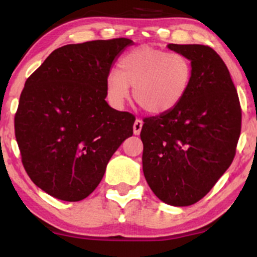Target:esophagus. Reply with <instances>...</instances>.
<instances>
[{
	"mask_svg": "<svg viewBox=\"0 0 257 257\" xmlns=\"http://www.w3.org/2000/svg\"><path fill=\"white\" fill-rule=\"evenodd\" d=\"M143 120L141 119H137L134 122V125H133V129H134V134L135 135H139L140 134V132H141V128H143Z\"/></svg>",
	"mask_w": 257,
	"mask_h": 257,
	"instance_id": "esophagus-1",
	"label": "esophagus"
}]
</instances>
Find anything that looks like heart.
<instances>
[{"instance_id":"obj_1","label":"heart","mask_w":257,"mask_h":257,"mask_svg":"<svg viewBox=\"0 0 257 257\" xmlns=\"http://www.w3.org/2000/svg\"><path fill=\"white\" fill-rule=\"evenodd\" d=\"M118 72L106 78L110 101L120 107L133 96L141 108L152 114L167 113L175 108L190 88L192 64L180 53L143 46L125 53L118 60Z\"/></svg>"}]
</instances>
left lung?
Returning <instances> with one entry per match:
<instances>
[{
  "label": "left lung",
  "instance_id": "1",
  "mask_svg": "<svg viewBox=\"0 0 257 257\" xmlns=\"http://www.w3.org/2000/svg\"><path fill=\"white\" fill-rule=\"evenodd\" d=\"M190 59L193 76L181 102L144 119V175L162 202L187 206L205 196L228 169L241 129V108L228 69L203 44H168Z\"/></svg>",
  "mask_w": 257,
  "mask_h": 257
}]
</instances>
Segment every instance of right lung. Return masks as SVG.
I'll return each mask as SVG.
<instances>
[{"mask_svg": "<svg viewBox=\"0 0 257 257\" xmlns=\"http://www.w3.org/2000/svg\"><path fill=\"white\" fill-rule=\"evenodd\" d=\"M129 38L67 44L26 79L14 117L22 163L35 185L66 202L98 187L134 114L105 101L106 78Z\"/></svg>", "mask_w": 257, "mask_h": 257, "instance_id": "add662e5", "label": "right lung"}]
</instances>
